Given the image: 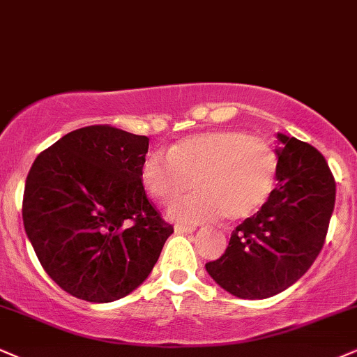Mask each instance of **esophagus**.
<instances>
[{
	"mask_svg": "<svg viewBox=\"0 0 357 357\" xmlns=\"http://www.w3.org/2000/svg\"><path fill=\"white\" fill-rule=\"evenodd\" d=\"M175 231H178V233H192V231H195V227H187V225H175Z\"/></svg>",
	"mask_w": 357,
	"mask_h": 357,
	"instance_id": "1",
	"label": "esophagus"
}]
</instances>
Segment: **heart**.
I'll return each instance as SVG.
<instances>
[{
	"label": "heart",
	"mask_w": 357,
	"mask_h": 357,
	"mask_svg": "<svg viewBox=\"0 0 357 357\" xmlns=\"http://www.w3.org/2000/svg\"><path fill=\"white\" fill-rule=\"evenodd\" d=\"M278 157L268 140L243 130L217 129L178 140L169 152L144 158L140 180L157 202H172L190 190L197 193L169 208L182 223H200L220 215L230 222L252 217L270 199L276 182Z\"/></svg>",
	"instance_id": "b5f03b06"
}]
</instances>
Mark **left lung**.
I'll use <instances>...</instances> for the list:
<instances>
[{
	"label": "left lung",
	"instance_id": "8db88e82",
	"mask_svg": "<svg viewBox=\"0 0 357 357\" xmlns=\"http://www.w3.org/2000/svg\"><path fill=\"white\" fill-rule=\"evenodd\" d=\"M278 187L253 217L235 228L208 275L241 300H265L296 283L326 238L336 182L313 145L278 134Z\"/></svg>",
	"mask_w": 357,
	"mask_h": 357
}]
</instances>
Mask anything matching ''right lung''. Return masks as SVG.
I'll return each mask as SVG.
<instances>
[{
    "instance_id": "obj_1",
    "label": "right lung",
    "mask_w": 357,
    "mask_h": 357,
    "mask_svg": "<svg viewBox=\"0 0 357 357\" xmlns=\"http://www.w3.org/2000/svg\"><path fill=\"white\" fill-rule=\"evenodd\" d=\"M149 139L112 126L73 130L31 167L23 223L44 271L79 300L111 303L151 275L174 227L145 195Z\"/></svg>"
}]
</instances>
